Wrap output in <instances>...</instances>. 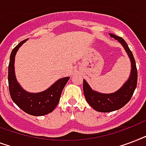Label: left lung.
Wrapping results in <instances>:
<instances>
[{
	"label": "left lung",
	"mask_w": 146,
	"mask_h": 146,
	"mask_svg": "<svg viewBox=\"0 0 146 146\" xmlns=\"http://www.w3.org/2000/svg\"><path fill=\"white\" fill-rule=\"evenodd\" d=\"M109 34L110 37L116 39V41L121 44L127 53L130 59L131 72L128 80L123 84V85L119 90L110 94H103L94 91L84 79L83 91L87 102L96 111L102 113H108L117 110L124 107L130 100L137 85L138 74L135 61L128 45L122 37L117 36L112 33Z\"/></svg>",
	"instance_id": "obj_1"
}]
</instances>
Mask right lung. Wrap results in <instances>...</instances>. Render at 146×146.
Returning a JSON list of instances; mask_svg holds the SVG:
<instances>
[{
    "label": "right lung",
    "instance_id": "right-lung-1",
    "mask_svg": "<svg viewBox=\"0 0 146 146\" xmlns=\"http://www.w3.org/2000/svg\"><path fill=\"white\" fill-rule=\"evenodd\" d=\"M27 39L20 42L12 50L8 66L9 91L12 100L25 113L32 116H43L52 112L58 103L69 77L58 79L48 89L39 93L25 91L18 83L15 75L14 62L17 52Z\"/></svg>",
    "mask_w": 146,
    "mask_h": 146
}]
</instances>
